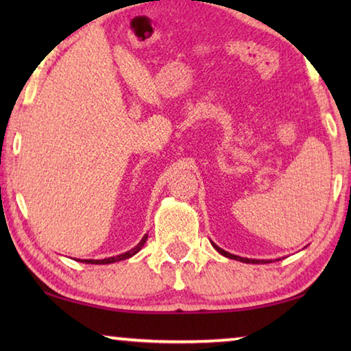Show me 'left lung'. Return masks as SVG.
<instances>
[{
    "label": "left lung",
    "mask_w": 351,
    "mask_h": 351,
    "mask_svg": "<svg viewBox=\"0 0 351 351\" xmlns=\"http://www.w3.org/2000/svg\"><path fill=\"white\" fill-rule=\"evenodd\" d=\"M212 246L217 249V251L221 254V255H224V257H228V258H232V260H239V261H243V263H271V260H255V258H245V257H239V255H234V254H230V252H226L224 249H221V247H218L215 243H212Z\"/></svg>",
    "instance_id": "left-lung-1"
}]
</instances>
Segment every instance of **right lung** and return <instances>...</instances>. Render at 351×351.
I'll use <instances>...</instances> for the list:
<instances>
[{
	"label": "right lung",
	"instance_id": "add662e5",
	"mask_svg": "<svg viewBox=\"0 0 351 351\" xmlns=\"http://www.w3.org/2000/svg\"><path fill=\"white\" fill-rule=\"evenodd\" d=\"M147 237L148 234H145L142 237V240L138 243V246H134L133 249H130L128 252H123L121 255H116V257H110V258H104V260H77V261H82V263H91V265H108V263H116V261H121V260H127L130 257H133L134 254H138L142 246L145 245L147 241Z\"/></svg>",
	"mask_w": 351,
	"mask_h": 351
}]
</instances>
